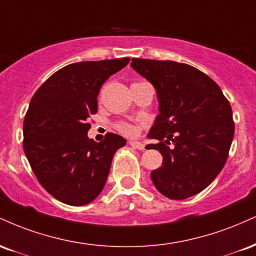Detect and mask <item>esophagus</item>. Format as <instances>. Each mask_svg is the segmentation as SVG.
Returning <instances> with one entry per match:
<instances>
[{"label":"esophagus","instance_id":"obj_1","mask_svg":"<svg viewBox=\"0 0 256 256\" xmlns=\"http://www.w3.org/2000/svg\"><path fill=\"white\" fill-rule=\"evenodd\" d=\"M128 144H130L131 146H134V148L140 149V150H143V149H144V144H143V143L137 142V140H128Z\"/></svg>","mask_w":256,"mask_h":256}]
</instances>
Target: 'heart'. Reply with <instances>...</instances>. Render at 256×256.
<instances>
[{"mask_svg": "<svg viewBox=\"0 0 256 256\" xmlns=\"http://www.w3.org/2000/svg\"><path fill=\"white\" fill-rule=\"evenodd\" d=\"M118 130L120 132H122V134L132 136V134H136L137 128L132 124H128V122H122V124L118 125Z\"/></svg>", "mask_w": 256, "mask_h": 256, "instance_id": "obj_1", "label": "heart"}]
</instances>
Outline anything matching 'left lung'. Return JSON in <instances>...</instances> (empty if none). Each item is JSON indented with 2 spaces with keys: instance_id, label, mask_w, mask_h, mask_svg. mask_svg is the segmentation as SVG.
I'll return each mask as SVG.
<instances>
[{
  "instance_id": "left-lung-1",
  "label": "left lung",
  "mask_w": 256,
  "mask_h": 256,
  "mask_svg": "<svg viewBox=\"0 0 256 256\" xmlns=\"http://www.w3.org/2000/svg\"><path fill=\"white\" fill-rule=\"evenodd\" d=\"M131 67L156 90L158 114L148 137L160 142L146 146L164 158L150 173L155 188L171 200L201 192L228 160L234 134L230 102L212 78L190 64L132 58Z\"/></svg>"
}]
</instances>
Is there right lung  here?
<instances>
[{"instance_id":"right-lung-1","label":"right lung","mask_w":256,"mask_h":256,"mask_svg":"<svg viewBox=\"0 0 256 256\" xmlns=\"http://www.w3.org/2000/svg\"><path fill=\"white\" fill-rule=\"evenodd\" d=\"M130 58L82 61L64 66L32 96L24 119V152L40 185L70 206L92 202L104 189L112 158L126 144L107 134L102 142L88 137L98 95Z\"/></svg>"}]
</instances>
